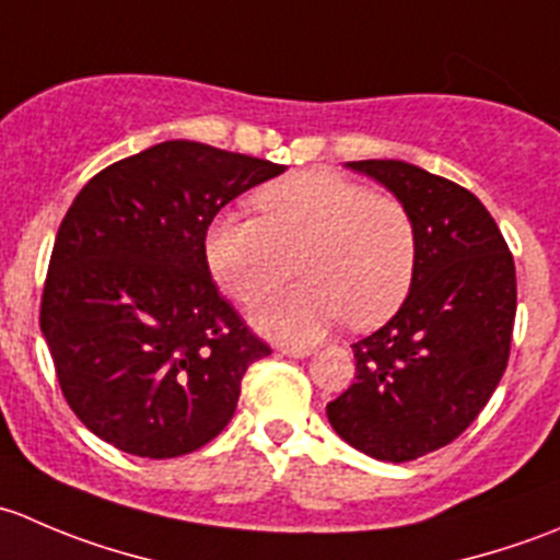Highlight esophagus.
I'll list each match as a JSON object with an SVG mask.
<instances>
[{"label": "esophagus", "instance_id": "esophagus-1", "mask_svg": "<svg viewBox=\"0 0 560 560\" xmlns=\"http://www.w3.org/2000/svg\"><path fill=\"white\" fill-rule=\"evenodd\" d=\"M276 352L284 354V358H308V354H312V349H308V347H287V343H281Z\"/></svg>", "mask_w": 560, "mask_h": 560}]
</instances>
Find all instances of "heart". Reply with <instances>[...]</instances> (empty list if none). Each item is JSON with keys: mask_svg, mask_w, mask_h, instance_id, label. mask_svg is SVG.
Masks as SVG:
<instances>
[{"mask_svg": "<svg viewBox=\"0 0 560 560\" xmlns=\"http://www.w3.org/2000/svg\"><path fill=\"white\" fill-rule=\"evenodd\" d=\"M257 217L208 224L206 259L228 295L254 303L291 272L304 281L257 303L252 322L284 341H314L347 316L369 327L404 303L417 268V224L393 195L330 171H301L254 197Z\"/></svg>", "mask_w": 560, "mask_h": 560, "instance_id": "obj_1", "label": "heart"}]
</instances>
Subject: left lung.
I'll list each match as a JSON object with an SVG mask.
<instances>
[{"mask_svg": "<svg viewBox=\"0 0 560 560\" xmlns=\"http://www.w3.org/2000/svg\"><path fill=\"white\" fill-rule=\"evenodd\" d=\"M347 165L409 208L417 268L393 319L352 343L354 385L327 404V420L376 460H415L455 442L499 387L517 312L515 259L488 208L455 180L398 160Z\"/></svg>", "mask_w": 560, "mask_h": 560, "instance_id": "obj_1", "label": "left lung"}]
</instances>
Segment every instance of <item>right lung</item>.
Segmentation results:
<instances>
[{
  "label": "right lung",
  "mask_w": 560,
  "mask_h": 560,
  "mask_svg": "<svg viewBox=\"0 0 560 560\" xmlns=\"http://www.w3.org/2000/svg\"><path fill=\"white\" fill-rule=\"evenodd\" d=\"M284 173L195 140L113 162L61 219L39 330L78 420L138 457L189 455L235 415L270 347L219 295L206 233L252 186Z\"/></svg>",
  "instance_id": "right-lung-1"
}]
</instances>
